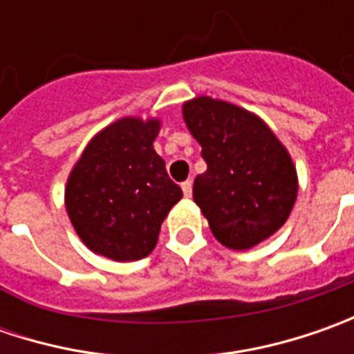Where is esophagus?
Here are the masks:
<instances>
[{"label":"esophagus","mask_w":354,"mask_h":354,"mask_svg":"<svg viewBox=\"0 0 354 354\" xmlns=\"http://www.w3.org/2000/svg\"><path fill=\"white\" fill-rule=\"evenodd\" d=\"M181 189H183V195L187 198L193 195V181H185V183H181Z\"/></svg>","instance_id":"obj_1"}]
</instances>
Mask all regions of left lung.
I'll use <instances>...</instances> for the list:
<instances>
[{
  "mask_svg": "<svg viewBox=\"0 0 354 354\" xmlns=\"http://www.w3.org/2000/svg\"><path fill=\"white\" fill-rule=\"evenodd\" d=\"M183 118L207 161L193 198L214 238L248 250L272 236L297 197L295 165L276 133L256 114L209 96L185 102Z\"/></svg>",
  "mask_w": 354,
  "mask_h": 354,
  "instance_id": "left-lung-1",
  "label": "left lung"
}]
</instances>
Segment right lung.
Masks as SVG:
<instances>
[{"label": "right lung", "mask_w": 354, "mask_h": 354, "mask_svg": "<svg viewBox=\"0 0 354 354\" xmlns=\"http://www.w3.org/2000/svg\"><path fill=\"white\" fill-rule=\"evenodd\" d=\"M159 126V120H118L90 140L68 175L64 205L76 234L110 260L145 258L183 197L153 149Z\"/></svg>", "instance_id": "1"}]
</instances>
